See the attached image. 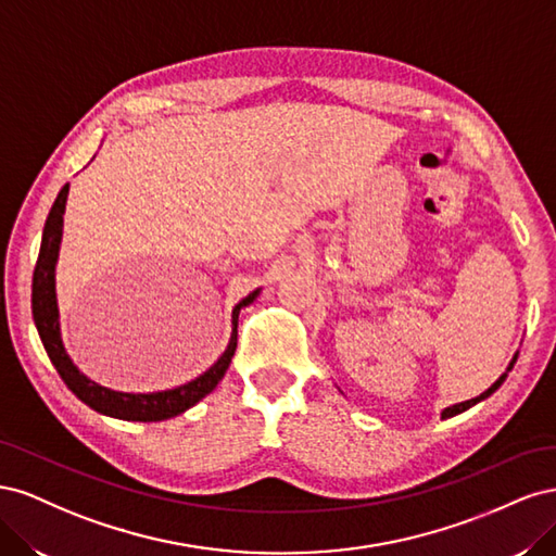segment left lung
Returning <instances> with one entry per match:
<instances>
[{"instance_id":"1","label":"left lung","mask_w":556,"mask_h":556,"mask_svg":"<svg viewBox=\"0 0 556 556\" xmlns=\"http://www.w3.org/2000/svg\"><path fill=\"white\" fill-rule=\"evenodd\" d=\"M515 362H517V352H515V357H513V362L508 364V368H506V374H503L492 387H490V390H484L480 396H476V399H468V401H462V403H454V406H450V408H445L443 410V419H447V417H454V415H459V413H464V410H468L470 406H476V403H480V401H484L486 396H492L496 390H498V387L503 384V380H506L508 378V371H513V366H515Z\"/></svg>"}]
</instances>
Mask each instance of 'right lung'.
Masks as SVG:
<instances>
[{
	"label": "right lung",
	"instance_id": "right-lung-1",
	"mask_svg": "<svg viewBox=\"0 0 556 556\" xmlns=\"http://www.w3.org/2000/svg\"><path fill=\"white\" fill-rule=\"evenodd\" d=\"M66 197H70V182L60 190L53 208H50L43 237L39 248V260L35 266V276H31V317L39 331V339L48 352V359L58 368L60 378L70 390L90 406L92 410L127 419V422H162V419H172L194 403H199L206 394H211L217 382H220L231 364L233 350H237V333H239V313L243 306H250L257 299L260 290L250 292L243 301H239L231 311V339L223 357L217 359L206 374L185 382L174 390L164 392H150V394H129V392H115L109 387L90 380L86 374H80L72 357L66 355L62 333H60V311H58V294H55V266L60 257V243H62V225H64V208Z\"/></svg>",
	"mask_w": 556,
	"mask_h": 556
}]
</instances>
